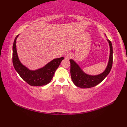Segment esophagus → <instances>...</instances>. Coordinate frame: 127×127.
Here are the masks:
<instances>
[{
	"label": "esophagus",
	"mask_w": 127,
	"mask_h": 127,
	"mask_svg": "<svg viewBox=\"0 0 127 127\" xmlns=\"http://www.w3.org/2000/svg\"><path fill=\"white\" fill-rule=\"evenodd\" d=\"M72 55H71V53H70V52H67V53H65V58H66V59H69V58H71V57L72 56H71Z\"/></svg>",
	"instance_id": "34e87169"
}]
</instances>
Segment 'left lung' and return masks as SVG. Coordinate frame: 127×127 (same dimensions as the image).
Segmentation results:
<instances>
[{
    "mask_svg": "<svg viewBox=\"0 0 127 127\" xmlns=\"http://www.w3.org/2000/svg\"><path fill=\"white\" fill-rule=\"evenodd\" d=\"M107 41L109 42L110 50L109 61L106 69L100 74L95 76L86 74L72 59H70L71 77L72 82L77 87L82 88H89L94 87L102 82L109 74L112 66L113 50L111 42L109 40H107Z\"/></svg>",
    "mask_w": 127,
    "mask_h": 127,
    "instance_id": "obj_1",
    "label": "left lung"
}]
</instances>
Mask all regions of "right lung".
Segmentation results:
<instances>
[{
	"label": "right lung",
	"instance_id": "add662e5",
	"mask_svg": "<svg viewBox=\"0 0 127 127\" xmlns=\"http://www.w3.org/2000/svg\"><path fill=\"white\" fill-rule=\"evenodd\" d=\"M18 36V35L15 37L12 47V63L16 71L24 81L32 86H41L48 84L64 57L54 59L41 69L30 70L21 64L18 58L16 45Z\"/></svg>",
	"mask_w": 127,
	"mask_h": 127
}]
</instances>
